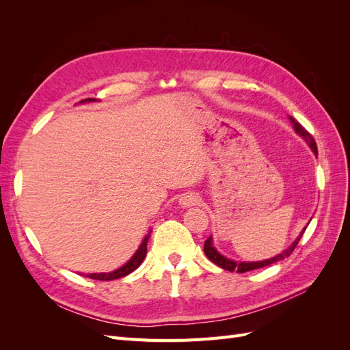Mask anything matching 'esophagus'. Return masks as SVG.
Wrapping results in <instances>:
<instances>
[{
	"label": "esophagus",
	"instance_id": "34e87169",
	"mask_svg": "<svg viewBox=\"0 0 350 350\" xmlns=\"http://www.w3.org/2000/svg\"><path fill=\"white\" fill-rule=\"evenodd\" d=\"M198 200L200 197L196 193H185L179 198V204H181V207H191L198 203Z\"/></svg>",
	"mask_w": 350,
	"mask_h": 350
}]
</instances>
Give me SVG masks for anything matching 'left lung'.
Wrapping results in <instances>:
<instances>
[{
  "label": "left lung",
  "mask_w": 350,
  "mask_h": 350,
  "mask_svg": "<svg viewBox=\"0 0 350 350\" xmlns=\"http://www.w3.org/2000/svg\"><path fill=\"white\" fill-rule=\"evenodd\" d=\"M289 120H291V122L293 124V129H295V131L298 133V134L302 137V139H304L306 143L310 144V147L312 149V152L317 154V144H315L314 137H312L308 131H306L298 121L293 120L292 116H289ZM305 229H306V228H304V230L301 232V235L292 242V245H291V247L286 248L282 254H279V256L273 257V258H269V260H264V261L237 262V261H234V260H229V258L224 257V256H221V254H219V252L216 251V248L213 247V242H211V237H208V238L206 239V242H204V252H206L207 258H208L210 261H213V262L216 264V266H219V267H221V269H225V270H228V271L245 273V271H251V270H256V269H261V267L270 266V264H274V262H278V261H280V260H284L286 257H289L291 254L293 252V250L296 248V245H298V242L301 241V238H302V235H304Z\"/></svg>",
  "instance_id": "obj_1"
}]
</instances>
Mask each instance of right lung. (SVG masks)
I'll use <instances>...</instances> for the list:
<instances>
[{"label":"right lung","instance_id":"obj_1","mask_svg":"<svg viewBox=\"0 0 350 350\" xmlns=\"http://www.w3.org/2000/svg\"><path fill=\"white\" fill-rule=\"evenodd\" d=\"M90 100H93V99H84V100H81V103L83 102H90ZM150 232H149V235H146V238L140 243L139 250L135 251V254L130 258V261L125 262L122 267L116 269L113 271H109V273H90V274H86V278L94 279V280H115V279L124 278V276H126V274H130L131 271H134L137 267L140 266V264L144 260V257H146V254H147V242H149Z\"/></svg>","mask_w":350,"mask_h":350}]
</instances>
